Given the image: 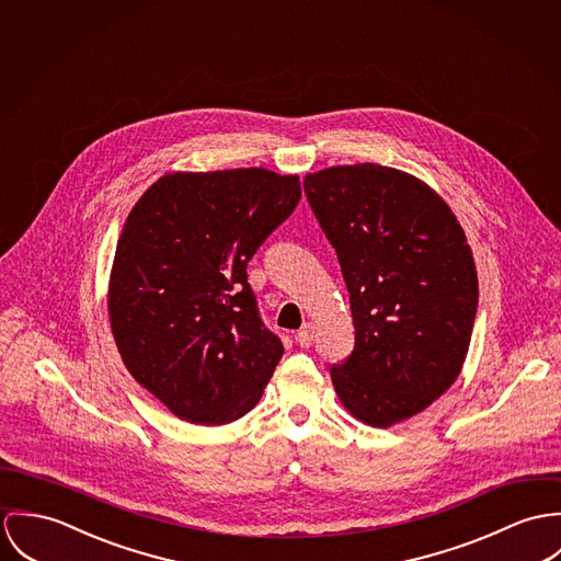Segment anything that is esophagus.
Here are the masks:
<instances>
[{
  "label": "esophagus",
  "instance_id": "obj_1",
  "mask_svg": "<svg viewBox=\"0 0 561 561\" xmlns=\"http://www.w3.org/2000/svg\"><path fill=\"white\" fill-rule=\"evenodd\" d=\"M297 342H299L301 348H310L311 342H313V327H311L310 322L301 327V331L297 333Z\"/></svg>",
  "mask_w": 561,
  "mask_h": 561
}]
</instances>
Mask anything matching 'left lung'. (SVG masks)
I'll return each instance as SVG.
<instances>
[{
  "instance_id": "8db88e82",
  "label": "left lung",
  "mask_w": 561,
  "mask_h": 561,
  "mask_svg": "<svg viewBox=\"0 0 561 561\" xmlns=\"http://www.w3.org/2000/svg\"><path fill=\"white\" fill-rule=\"evenodd\" d=\"M351 295L355 348L331 368L344 409L374 428L440 398L467 359L478 273L447 202L413 174L335 165L304 181Z\"/></svg>"
}]
</instances>
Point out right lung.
<instances>
[{"mask_svg":"<svg viewBox=\"0 0 561 561\" xmlns=\"http://www.w3.org/2000/svg\"><path fill=\"white\" fill-rule=\"evenodd\" d=\"M299 197L297 174L264 168L172 172L126 217L112 333L130 376L188 424L250 413L284 355L257 316L248 262Z\"/></svg>","mask_w":561,"mask_h":561,"instance_id":"add662e5","label":"right lung"}]
</instances>
